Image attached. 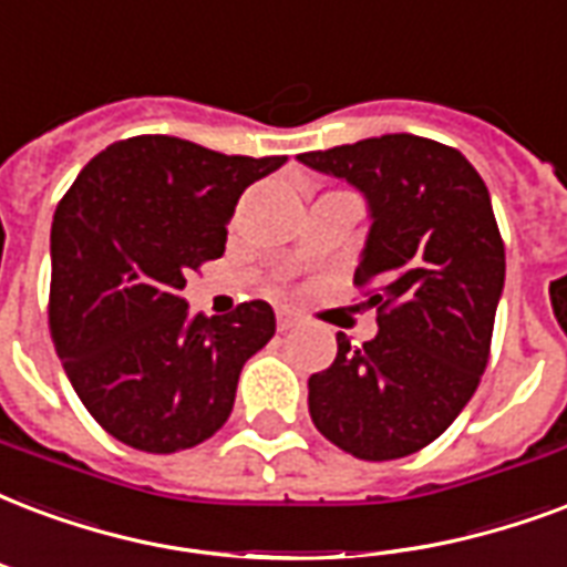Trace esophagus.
Listing matches in <instances>:
<instances>
[{
    "mask_svg": "<svg viewBox=\"0 0 567 567\" xmlns=\"http://www.w3.org/2000/svg\"><path fill=\"white\" fill-rule=\"evenodd\" d=\"M276 323H279V330H293V327H297V323H300V315H293V312H288V309H282V312L276 315Z\"/></svg>",
    "mask_w": 567,
    "mask_h": 567,
    "instance_id": "1",
    "label": "esophagus"
}]
</instances>
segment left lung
I'll list each match as a JSON object with an SVG mask.
<instances>
[{"label": "left lung", "instance_id": "obj_1", "mask_svg": "<svg viewBox=\"0 0 567 567\" xmlns=\"http://www.w3.org/2000/svg\"><path fill=\"white\" fill-rule=\"evenodd\" d=\"M365 193L371 231L353 285L378 336H336L330 369L309 378L323 437L360 461L413 455L446 431L491 360L505 244L482 175L443 142L386 133L300 154Z\"/></svg>", "mask_w": 567, "mask_h": 567}]
</instances>
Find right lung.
I'll list each match as a JSON object with an SVG mask.
<instances>
[{
	"label": "right lung",
	"mask_w": 567,
	"mask_h": 567,
	"mask_svg": "<svg viewBox=\"0 0 567 567\" xmlns=\"http://www.w3.org/2000/svg\"><path fill=\"white\" fill-rule=\"evenodd\" d=\"M285 157H240L178 136H130L82 168L53 216L50 336L94 422L172 455L214 437L244 362L276 332L265 300L189 315V270L226 252L244 189Z\"/></svg>",
	"instance_id": "obj_1"
}]
</instances>
